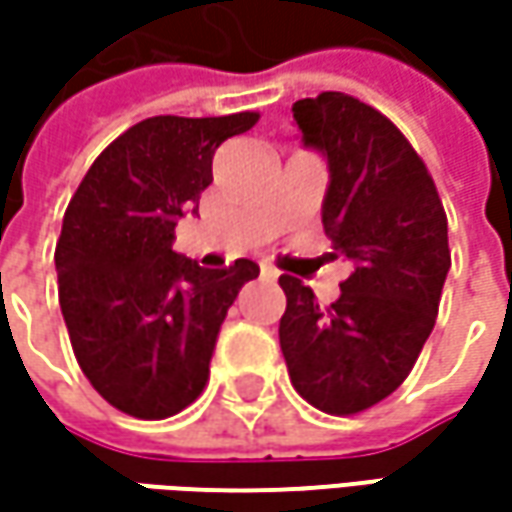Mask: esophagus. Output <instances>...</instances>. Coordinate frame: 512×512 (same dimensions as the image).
<instances>
[{"label": "esophagus", "instance_id": "esophagus-1", "mask_svg": "<svg viewBox=\"0 0 512 512\" xmlns=\"http://www.w3.org/2000/svg\"><path fill=\"white\" fill-rule=\"evenodd\" d=\"M259 270H262V279H270V282H276V279H279V270H276L273 265H267V262H262Z\"/></svg>", "mask_w": 512, "mask_h": 512}]
</instances>
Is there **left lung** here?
I'll return each mask as SVG.
<instances>
[{
  "label": "left lung",
  "instance_id": "1",
  "mask_svg": "<svg viewBox=\"0 0 512 512\" xmlns=\"http://www.w3.org/2000/svg\"><path fill=\"white\" fill-rule=\"evenodd\" d=\"M293 122L305 148L327 159L322 225L330 256L353 270L330 305L285 273L279 344L296 393L350 416L407 379L436 325L450 270L447 216L419 153L376 108L327 90L299 99Z\"/></svg>",
  "mask_w": 512,
  "mask_h": 512
}]
</instances>
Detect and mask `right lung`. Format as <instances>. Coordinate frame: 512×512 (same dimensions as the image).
Wrapping results in <instances>:
<instances>
[{
  "instance_id": "obj_1",
  "label": "right lung",
  "mask_w": 512,
  "mask_h": 512,
  "mask_svg": "<svg viewBox=\"0 0 512 512\" xmlns=\"http://www.w3.org/2000/svg\"><path fill=\"white\" fill-rule=\"evenodd\" d=\"M259 113L153 116L113 139L70 199L56 242L59 305L93 390L136 419L196 402L227 307L259 265L199 267L173 250L176 222L199 213L213 153Z\"/></svg>"
}]
</instances>
